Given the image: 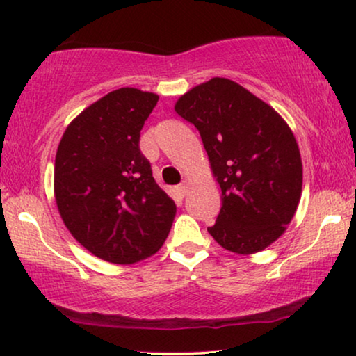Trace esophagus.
Wrapping results in <instances>:
<instances>
[{"instance_id":"34e87169","label":"esophagus","mask_w":356,"mask_h":356,"mask_svg":"<svg viewBox=\"0 0 356 356\" xmlns=\"http://www.w3.org/2000/svg\"><path fill=\"white\" fill-rule=\"evenodd\" d=\"M188 189H189V184H188V181H183L181 184H179V186H178V193H179V196H186V194H188Z\"/></svg>"}]
</instances>
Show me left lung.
Listing matches in <instances>:
<instances>
[{
  "label": "left lung",
  "instance_id": "obj_1",
  "mask_svg": "<svg viewBox=\"0 0 356 356\" xmlns=\"http://www.w3.org/2000/svg\"><path fill=\"white\" fill-rule=\"evenodd\" d=\"M175 111L197 128L222 189L220 213L207 232L232 252L262 251L285 232L301 196L303 165L289 124L225 77L193 87Z\"/></svg>",
  "mask_w": 356,
  "mask_h": 356
}]
</instances>
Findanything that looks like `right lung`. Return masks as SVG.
<instances>
[{"instance_id": "obj_1", "label": "right lung", "mask_w": 356, "mask_h": 356, "mask_svg": "<svg viewBox=\"0 0 356 356\" xmlns=\"http://www.w3.org/2000/svg\"><path fill=\"white\" fill-rule=\"evenodd\" d=\"M159 95L113 90L76 116L55 159V199L71 235L100 259L134 264L162 248L177 206L139 149Z\"/></svg>"}]
</instances>
